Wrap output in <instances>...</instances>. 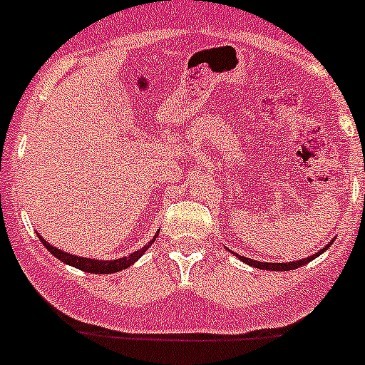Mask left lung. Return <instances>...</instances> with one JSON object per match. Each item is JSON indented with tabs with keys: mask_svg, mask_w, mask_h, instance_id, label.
<instances>
[{
	"mask_svg": "<svg viewBox=\"0 0 365 365\" xmlns=\"http://www.w3.org/2000/svg\"><path fill=\"white\" fill-rule=\"evenodd\" d=\"M331 245V243H329ZM328 245V247H329ZM328 247L322 248L321 252H317V254L309 255V257H304V259H299V261H290V263H261V261H254V259H248V257H243V255H240V259L243 261V263L250 264V267L254 268H259V270H272V272H284V270H295V268H301L302 264L309 263L312 259H315L317 255H321L322 252L328 250Z\"/></svg>",
	"mask_w": 365,
	"mask_h": 365,
	"instance_id": "obj_1",
	"label": "left lung"
}]
</instances>
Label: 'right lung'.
<instances>
[{
  "label": "right lung",
  "mask_w": 365,
  "mask_h": 365,
  "mask_svg": "<svg viewBox=\"0 0 365 365\" xmlns=\"http://www.w3.org/2000/svg\"><path fill=\"white\" fill-rule=\"evenodd\" d=\"M158 236V234H156ZM156 236L153 237L151 241H149L145 247H142L140 250H135L131 255H128V257H120V259H113V261H101V259H88V257H81V255H71V254H66V252L59 250V248H56L53 245H50L48 241L43 240V237L39 236L41 243L46 247V250L52 252V255H56L57 259H61L63 263L70 264V267H75L79 268V270L83 272H88V274H115V272H120V270H125V268L131 267L133 263H135L136 259H140L142 254H144L145 250H148L149 247H151L153 243H155Z\"/></svg>",
  "instance_id": "add662e5"
}]
</instances>
